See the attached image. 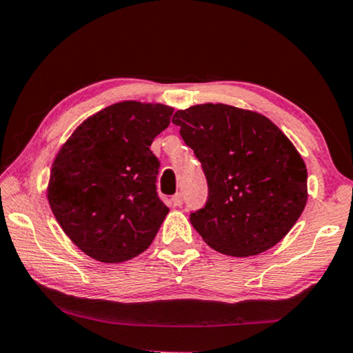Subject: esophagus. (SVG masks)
<instances>
[{
  "mask_svg": "<svg viewBox=\"0 0 353 353\" xmlns=\"http://www.w3.org/2000/svg\"><path fill=\"white\" fill-rule=\"evenodd\" d=\"M172 205L174 207H181L182 204H183V196L181 193H177V194H174V196H172Z\"/></svg>",
  "mask_w": 353,
  "mask_h": 353,
  "instance_id": "esophagus-1",
  "label": "esophagus"
}]
</instances>
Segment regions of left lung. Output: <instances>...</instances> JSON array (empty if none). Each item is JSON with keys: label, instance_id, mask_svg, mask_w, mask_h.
Instances as JSON below:
<instances>
[{"label": "left lung", "instance_id": "1", "mask_svg": "<svg viewBox=\"0 0 353 353\" xmlns=\"http://www.w3.org/2000/svg\"><path fill=\"white\" fill-rule=\"evenodd\" d=\"M172 124L207 179L203 209L190 214L204 242L223 254L256 256L292 229L307 199V172L289 138L265 116L231 105L176 111Z\"/></svg>", "mask_w": 353, "mask_h": 353}]
</instances>
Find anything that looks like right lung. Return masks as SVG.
Listing matches in <instances>:
<instances>
[{
  "mask_svg": "<svg viewBox=\"0 0 353 353\" xmlns=\"http://www.w3.org/2000/svg\"><path fill=\"white\" fill-rule=\"evenodd\" d=\"M171 106L121 102L72 133L53 161L48 203L83 253L117 264L152 243L170 209L157 193L160 161L150 150Z\"/></svg>",
  "mask_w": 353,
  "mask_h": 353,
  "instance_id": "1",
  "label": "right lung"
}]
</instances>
